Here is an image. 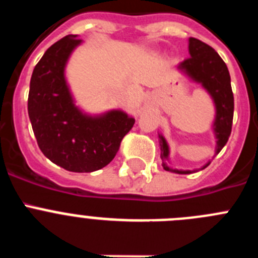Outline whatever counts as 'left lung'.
<instances>
[{"label": "left lung", "instance_id": "1", "mask_svg": "<svg viewBox=\"0 0 258 258\" xmlns=\"http://www.w3.org/2000/svg\"><path fill=\"white\" fill-rule=\"evenodd\" d=\"M188 52L190 58L183 60L177 66V71L183 75L191 83L202 86L212 98L214 104V120L212 124L216 149L214 156L220 154L223 146L229 141L231 133L232 116H234V95L231 90V79L229 70L225 61L222 60L218 52L212 49L209 45L204 44L198 38H188ZM159 146H160V157L163 160V168L168 172L177 174H190L199 172L211 164L207 161L199 169H175L169 165L170 149L165 137L159 133ZM213 156V157H214Z\"/></svg>", "mask_w": 258, "mask_h": 258}]
</instances>
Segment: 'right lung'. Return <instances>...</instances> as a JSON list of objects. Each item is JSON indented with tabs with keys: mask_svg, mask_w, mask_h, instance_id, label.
Listing matches in <instances>:
<instances>
[{
	"mask_svg": "<svg viewBox=\"0 0 258 258\" xmlns=\"http://www.w3.org/2000/svg\"><path fill=\"white\" fill-rule=\"evenodd\" d=\"M81 44L79 36L70 35L45 51L31 77L28 115L38 147L51 163L90 173L112 161L136 118L122 109L92 115L77 106L66 68Z\"/></svg>",
	"mask_w": 258,
	"mask_h": 258,
	"instance_id": "obj_1",
	"label": "right lung"
}]
</instances>
